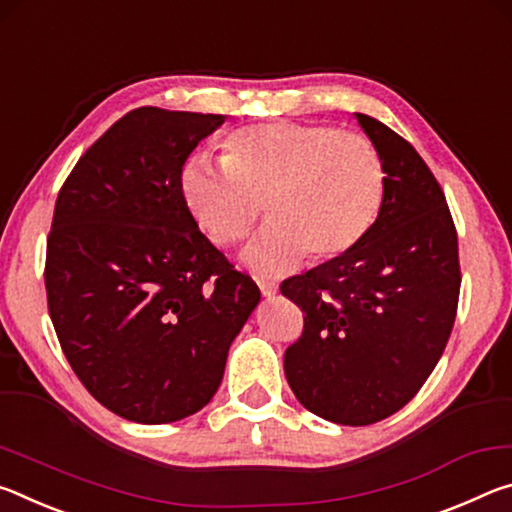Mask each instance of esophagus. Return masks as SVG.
Wrapping results in <instances>:
<instances>
[{"instance_id":"1","label":"esophagus","mask_w":512,"mask_h":512,"mask_svg":"<svg viewBox=\"0 0 512 512\" xmlns=\"http://www.w3.org/2000/svg\"><path fill=\"white\" fill-rule=\"evenodd\" d=\"M258 288H261V295L267 297V299L274 297L276 290H279V288H276V283H270V281H258Z\"/></svg>"}]
</instances>
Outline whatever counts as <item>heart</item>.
Returning <instances> with one entry per match:
<instances>
[{
  "instance_id": "b5f03b06",
  "label": "heart",
  "mask_w": 512,
  "mask_h": 512,
  "mask_svg": "<svg viewBox=\"0 0 512 512\" xmlns=\"http://www.w3.org/2000/svg\"><path fill=\"white\" fill-rule=\"evenodd\" d=\"M385 190L379 149L331 124H254L224 140L222 167L192 158L181 170L190 215L220 247L249 236L265 201L272 220L242 254L263 276L286 274L308 254L331 261L360 245Z\"/></svg>"
}]
</instances>
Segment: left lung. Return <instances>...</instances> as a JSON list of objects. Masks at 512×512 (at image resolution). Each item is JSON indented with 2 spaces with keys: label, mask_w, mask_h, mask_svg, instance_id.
Segmentation results:
<instances>
[{
  "label": "left lung",
  "mask_w": 512,
  "mask_h": 512,
  "mask_svg": "<svg viewBox=\"0 0 512 512\" xmlns=\"http://www.w3.org/2000/svg\"><path fill=\"white\" fill-rule=\"evenodd\" d=\"M354 115L388 174L383 211L360 245L281 283L304 311L283 370L311 413L367 426L404 408L438 365L456 320L460 263L429 165L383 122Z\"/></svg>",
  "instance_id": "8db88e82"
}]
</instances>
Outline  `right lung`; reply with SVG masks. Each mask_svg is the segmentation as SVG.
Instances as JSON below:
<instances>
[{
  "mask_svg": "<svg viewBox=\"0 0 512 512\" xmlns=\"http://www.w3.org/2000/svg\"><path fill=\"white\" fill-rule=\"evenodd\" d=\"M224 115L136 108L74 165L47 238V306L67 363L138 424L204 408L261 290L199 231L181 170Z\"/></svg>",
  "mask_w": 512,
  "mask_h": 512,
  "instance_id": "add662e5",
  "label": "right lung"
}]
</instances>
